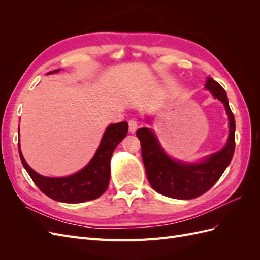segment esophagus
I'll list each match as a JSON object with an SVG mask.
<instances>
[{
  "instance_id": "esophagus-1",
  "label": "esophagus",
  "mask_w": 260,
  "mask_h": 260,
  "mask_svg": "<svg viewBox=\"0 0 260 260\" xmlns=\"http://www.w3.org/2000/svg\"><path fill=\"white\" fill-rule=\"evenodd\" d=\"M128 123H129V131H130L131 133L136 132V130H137V128H138V123H137L136 119H130Z\"/></svg>"
}]
</instances>
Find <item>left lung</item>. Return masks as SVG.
I'll return each instance as SVG.
<instances>
[{
    "mask_svg": "<svg viewBox=\"0 0 260 260\" xmlns=\"http://www.w3.org/2000/svg\"><path fill=\"white\" fill-rule=\"evenodd\" d=\"M205 88L221 101L229 117V138L225 146L201 162L186 164L175 160L164 152L154 132L148 128L137 130L141 142L142 159L148 182L156 192L178 200H191L207 192L219 178L233 157L235 148V120L226 93L212 78H207Z\"/></svg>",
    "mask_w": 260,
    "mask_h": 260,
    "instance_id": "1",
    "label": "left lung"
}]
</instances>
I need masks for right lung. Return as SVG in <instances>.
I'll return each mask as SVG.
<instances>
[{"instance_id": "1", "label": "right lung", "mask_w": 260, "mask_h": 260, "mask_svg": "<svg viewBox=\"0 0 260 260\" xmlns=\"http://www.w3.org/2000/svg\"><path fill=\"white\" fill-rule=\"evenodd\" d=\"M57 72H59V69L49 74ZM127 121L108 125L91 161L83 169L68 177L50 178L39 175L26 162L18 142L19 157L35 184L46 196L62 203H83L100 198L106 191L111 179V158L113 152L127 136Z\"/></svg>"}]
</instances>
